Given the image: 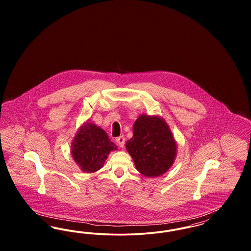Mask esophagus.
Masks as SVG:
<instances>
[{
	"instance_id": "obj_1",
	"label": "esophagus",
	"mask_w": 251,
	"mask_h": 251,
	"mask_svg": "<svg viewBox=\"0 0 251 251\" xmlns=\"http://www.w3.org/2000/svg\"><path fill=\"white\" fill-rule=\"evenodd\" d=\"M117 143L120 146V148H123L124 147V144H125V138L124 136H120L117 138Z\"/></svg>"
}]
</instances>
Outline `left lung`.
<instances>
[{
	"label": "left lung",
	"instance_id": "1",
	"mask_svg": "<svg viewBox=\"0 0 251 251\" xmlns=\"http://www.w3.org/2000/svg\"><path fill=\"white\" fill-rule=\"evenodd\" d=\"M132 134L126 150L137 171L150 178L165 174L172 167L178 148L166 120L142 114L133 123Z\"/></svg>",
	"mask_w": 251,
	"mask_h": 251
}]
</instances>
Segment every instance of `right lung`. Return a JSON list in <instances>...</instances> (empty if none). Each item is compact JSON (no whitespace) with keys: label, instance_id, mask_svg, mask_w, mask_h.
I'll return each instance as SVG.
<instances>
[{"label":"right lung","instance_id":"1","mask_svg":"<svg viewBox=\"0 0 251 251\" xmlns=\"http://www.w3.org/2000/svg\"><path fill=\"white\" fill-rule=\"evenodd\" d=\"M117 150L106 131L87 120L75 133L71 153L83 172L94 173L103 167L110 152Z\"/></svg>","mask_w":251,"mask_h":251}]
</instances>
